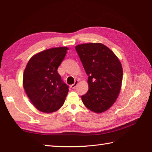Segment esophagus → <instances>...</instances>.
Masks as SVG:
<instances>
[{
    "mask_svg": "<svg viewBox=\"0 0 152 152\" xmlns=\"http://www.w3.org/2000/svg\"><path fill=\"white\" fill-rule=\"evenodd\" d=\"M78 80H76L75 82H74V83H73L72 85H71L70 86V88H72V89H74L76 87V86H77V84H78Z\"/></svg>",
    "mask_w": 152,
    "mask_h": 152,
    "instance_id": "obj_1",
    "label": "esophagus"
}]
</instances>
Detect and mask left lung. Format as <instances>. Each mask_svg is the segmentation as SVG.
<instances>
[{
	"label": "left lung",
	"mask_w": 152,
	"mask_h": 152,
	"mask_svg": "<svg viewBox=\"0 0 152 152\" xmlns=\"http://www.w3.org/2000/svg\"><path fill=\"white\" fill-rule=\"evenodd\" d=\"M75 48L88 76V91L82 96L83 104L95 113L104 112L114 104L120 92L121 62L101 43L79 44Z\"/></svg>",
	"instance_id": "1"
}]
</instances>
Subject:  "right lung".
I'll return each instance as SVG.
<instances>
[{"mask_svg":"<svg viewBox=\"0 0 152 152\" xmlns=\"http://www.w3.org/2000/svg\"><path fill=\"white\" fill-rule=\"evenodd\" d=\"M69 50L53 48L35 54L28 61L23 76V86L38 110L52 113L64 104L69 86L61 80L57 69Z\"/></svg>","mask_w":152,"mask_h":152,"instance_id":"1","label":"right lung"}]
</instances>
